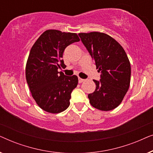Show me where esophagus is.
I'll use <instances>...</instances> for the list:
<instances>
[{"instance_id": "34e87169", "label": "esophagus", "mask_w": 153, "mask_h": 153, "mask_svg": "<svg viewBox=\"0 0 153 153\" xmlns=\"http://www.w3.org/2000/svg\"><path fill=\"white\" fill-rule=\"evenodd\" d=\"M85 81L84 79H83L80 78V77H79V83H82L83 81Z\"/></svg>"}]
</instances>
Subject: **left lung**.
Instances as JSON below:
<instances>
[{
	"label": "left lung",
	"mask_w": 153,
	"mask_h": 153,
	"mask_svg": "<svg viewBox=\"0 0 153 153\" xmlns=\"http://www.w3.org/2000/svg\"><path fill=\"white\" fill-rule=\"evenodd\" d=\"M99 72L100 80H93L96 88L88 97L93 107L101 111L114 109L122 102L130 84L131 66L120 44L103 33H79Z\"/></svg>",
	"instance_id": "obj_1"
}]
</instances>
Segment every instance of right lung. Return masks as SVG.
<instances>
[{
    "label": "right lung",
    "mask_w": 153,
    "mask_h": 153,
    "mask_svg": "<svg viewBox=\"0 0 153 153\" xmlns=\"http://www.w3.org/2000/svg\"><path fill=\"white\" fill-rule=\"evenodd\" d=\"M79 40L76 33L47 30L31 48L26 62V81L33 99L45 111L58 114L70 106L78 77L66 76L58 69L66 67L62 59L65 48Z\"/></svg>",
    "instance_id": "obj_1"
}]
</instances>
